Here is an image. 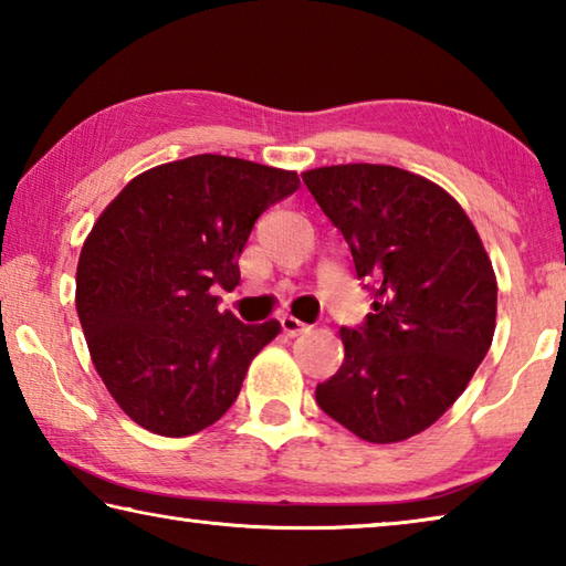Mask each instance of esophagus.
Returning a JSON list of instances; mask_svg holds the SVG:
<instances>
[{
	"label": "esophagus",
	"instance_id": "34e87169",
	"mask_svg": "<svg viewBox=\"0 0 566 566\" xmlns=\"http://www.w3.org/2000/svg\"><path fill=\"white\" fill-rule=\"evenodd\" d=\"M280 324H282V332L286 334V337H296V334L310 332V327H306L304 322H300L296 317H290V314H286V317H282Z\"/></svg>",
	"mask_w": 566,
	"mask_h": 566
}]
</instances>
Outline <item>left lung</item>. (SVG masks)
<instances>
[{"label": "left lung", "mask_w": 566, "mask_h": 566, "mask_svg": "<svg viewBox=\"0 0 566 566\" xmlns=\"http://www.w3.org/2000/svg\"><path fill=\"white\" fill-rule=\"evenodd\" d=\"M302 179L375 294L367 322L342 327L344 361L314 397L359 439L405 442L454 405L492 347L490 254L457 199L407 169L334 165Z\"/></svg>", "instance_id": "left-lung-1"}]
</instances>
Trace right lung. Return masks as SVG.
<instances>
[{"instance_id": "add662e5", "label": "right lung", "mask_w": 566, "mask_h": 566, "mask_svg": "<svg viewBox=\"0 0 566 566\" xmlns=\"http://www.w3.org/2000/svg\"><path fill=\"white\" fill-rule=\"evenodd\" d=\"M296 171L197 155L134 177L94 222L76 264V314L94 369L147 432L189 437L234 405L249 364L282 332L217 310L239 254Z\"/></svg>"}]
</instances>
